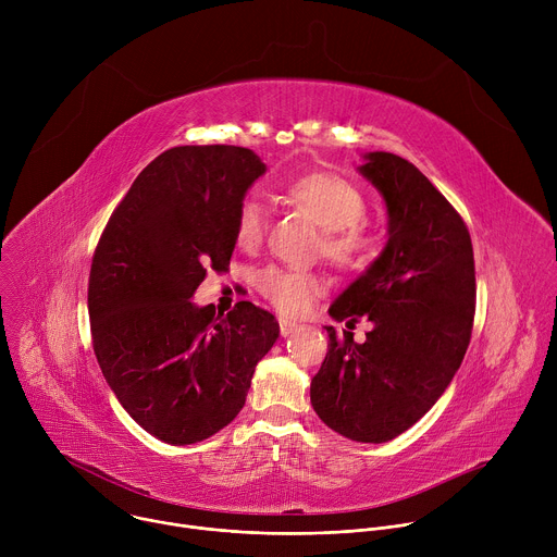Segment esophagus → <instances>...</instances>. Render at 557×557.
I'll return each mask as SVG.
<instances>
[{"mask_svg": "<svg viewBox=\"0 0 557 557\" xmlns=\"http://www.w3.org/2000/svg\"><path fill=\"white\" fill-rule=\"evenodd\" d=\"M297 322H293V320H288V317H280V333H282V337H288V335H293L295 331H297Z\"/></svg>", "mask_w": 557, "mask_h": 557, "instance_id": "34e87169", "label": "esophagus"}]
</instances>
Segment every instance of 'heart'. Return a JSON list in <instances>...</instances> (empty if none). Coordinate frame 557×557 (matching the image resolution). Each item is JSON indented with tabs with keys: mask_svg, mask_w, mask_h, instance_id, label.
I'll use <instances>...</instances> for the list:
<instances>
[{
	"mask_svg": "<svg viewBox=\"0 0 557 557\" xmlns=\"http://www.w3.org/2000/svg\"><path fill=\"white\" fill-rule=\"evenodd\" d=\"M284 196L322 226L320 251L335 267L359 271L374 260L379 240L361 222L366 200L350 181L329 172H312L290 181ZM264 228V207L256 198H245L235 213L237 247L245 251L260 247ZM253 284L267 301L288 314H299L306 310L308 304L326 288L322 275L284 267H267L258 271Z\"/></svg>",
	"mask_w": 557,
	"mask_h": 557,
	"instance_id": "1",
	"label": "heart"
}]
</instances>
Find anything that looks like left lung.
Listing matches in <instances>:
<instances>
[{
	"mask_svg": "<svg viewBox=\"0 0 557 557\" xmlns=\"http://www.w3.org/2000/svg\"><path fill=\"white\" fill-rule=\"evenodd\" d=\"M359 174L387 207V245L329 308L337 322L368 317L366 342L329 331L310 404L331 430L385 443L412 428L454 379L471 337L475 275L469 231L406 158L370 151Z\"/></svg>",
	"mask_w": 557,
	"mask_h": 557,
	"instance_id": "8db88e82",
	"label": "left lung"
}]
</instances>
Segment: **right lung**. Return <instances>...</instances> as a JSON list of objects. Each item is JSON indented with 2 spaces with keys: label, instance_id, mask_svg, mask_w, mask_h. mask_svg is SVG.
<instances>
[{
  "label": "right lung",
  "instance_id": "obj_1",
  "mask_svg": "<svg viewBox=\"0 0 557 557\" xmlns=\"http://www.w3.org/2000/svg\"><path fill=\"white\" fill-rule=\"evenodd\" d=\"M267 172L235 145H183L136 176L97 245L88 308L101 372L127 414L170 445L205 441L247 401L275 317L237 301L226 317L191 301L235 249V213Z\"/></svg>",
  "mask_w": 557,
  "mask_h": 557
}]
</instances>
